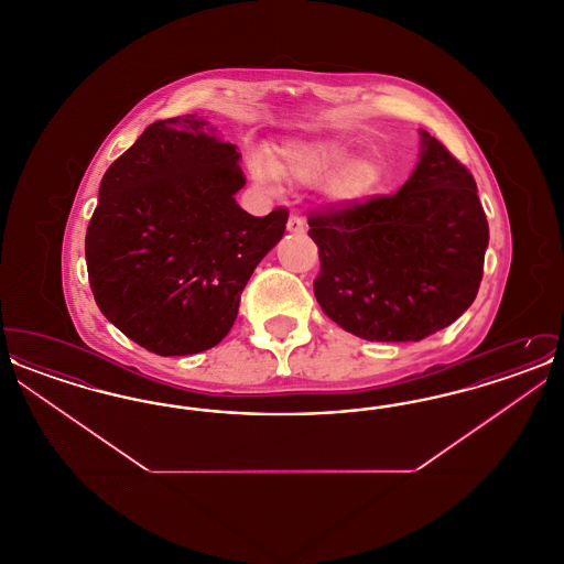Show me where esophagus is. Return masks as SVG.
<instances>
[{"instance_id":"esophagus-1","label":"esophagus","mask_w":564,"mask_h":564,"mask_svg":"<svg viewBox=\"0 0 564 564\" xmlns=\"http://www.w3.org/2000/svg\"><path fill=\"white\" fill-rule=\"evenodd\" d=\"M288 230H290L292 235H304V232H306V224H304V219H302L300 215H290V219H288Z\"/></svg>"}]
</instances>
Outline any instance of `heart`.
Here are the masks:
<instances>
[{
  "label": "heart",
  "instance_id": "b5f03b06",
  "mask_svg": "<svg viewBox=\"0 0 564 564\" xmlns=\"http://www.w3.org/2000/svg\"><path fill=\"white\" fill-rule=\"evenodd\" d=\"M251 177L269 189L281 188V175L304 186H315L336 175L327 194L334 203L352 205L372 194L378 184L375 164L352 161L349 145L338 139H292L279 150V161L256 152L249 159Z\"/></svg>",
  "mask_w": 564,
  "mask_h": 564
}]
</instances>
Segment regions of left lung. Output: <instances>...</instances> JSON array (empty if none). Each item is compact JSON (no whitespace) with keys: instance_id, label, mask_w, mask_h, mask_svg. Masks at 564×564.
Here are the masks:
<instances>
[{"instance_id":"obj_1","label":"left lung","mask_w":564,"mask_h":564,"mask_svg":"<svg viewBox=\"0 0 564 564\" xmlns=\"http://www.w3.org/2000/svg\"><path fill=\"white\" fill-rule=\"evenodd\" d=\"M393 196L308 217L323 313L372 343H419L456 322L482 281L488 221L474 175L427 131Z\"/></svg>"}]
</instances>
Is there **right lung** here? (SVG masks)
<instances>
[{
	"label": "right lung",
	"mask_w": 564,
	"mask_h": 564,
	"mask_svg": "<svg viewBox=\"0 0 564 564\" xmlns=\"http://www.w3.org/2000/svg\"><path fill=\"white\" fill-rule=\"evenodd\" d=\"M239 148L196 113L150 124L106 171L86 230L97 306L162 357L212 349L242 290L281 241L288 209L242 212Z\"/></svg>",
	"instance_id": "add662e5"
}]
</instances>
